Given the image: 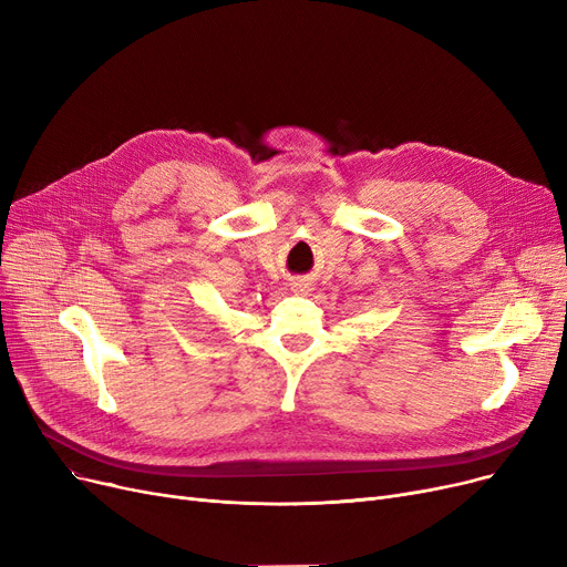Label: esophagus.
<instances>
[{
	"label": "esophagus",
	"instance_id": "esophagus-1",
	"mask_svg": "<svg viewBox=\"0 0 567 567\" xmlns=\"http://www.w3.org/2000/svg\"><path fill=\"white\" fill-rule=\"evenodd\" d=\"M291 287H293V291H308L310 282L308 280H296Z\"/></svg>",
	"mask_w": 567,
	"mask_h": 567
}]
</instances>
